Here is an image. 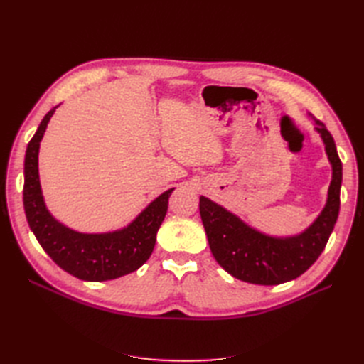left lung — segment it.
Segmentation results:
<instances>
[{"mask_svg":"<svg viewBox=\"0 0 364 364\" xmlns=\"http://www.w3.org/2000/svg\"><path fill=\"white\" fill-rule=\"evenodd\" d=\"M316 121L333 179L322 213L304 232L293 237H270L250 228L223 206L200 196V217L215 261L234 278L259 285H278L301 277L323 252L340 209L341 161L334 138L322 121Z\"/></svg>","mask_w":364,"mask_h":364,"instance_id":"8db88e82","label":"left lung"}]
</instances>
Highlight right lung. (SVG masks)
<instances>
[{
	"label": "right lung",
	"mask_w": 364,
	"mask_h": 364,
	"mask_svg": "<svg viewBox=\"0 0 364 364\" xmlns=\"http://www.w3.org/2000/svg\"><path fill=\"white\" fill-rule=\"evenodd\" d=\"M56 107L43 117L30 139L24 161V211L42 249L60 269L83 281H109L138 270L153 252L168 209L170 188L156 197L134 222L106 234H82L54 218L43 202L38 155L41 139Z\"/></svg>",
	"instance_id": "1"
}]
</instances>
